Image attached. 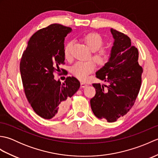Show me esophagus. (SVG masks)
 <instances>
[{
	"label": "esophagus",
	"mask_w": 158,
	"mask_h": 158,
	"mask_svg": "<svg viewBox=\"0 0 158 158\" xmlns=\"http://www.w3.org/2000/svg\"><path fill=\"white\" fill-rule=\"evenodd\" d=\"M87 85H87V83H83V82L81 83V88H85Z\"/></svg>",
	"instance_id": "34e87169"
}]
</instances>
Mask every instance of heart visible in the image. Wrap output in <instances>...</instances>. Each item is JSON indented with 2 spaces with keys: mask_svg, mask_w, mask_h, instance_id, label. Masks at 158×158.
Masks as SVG:
<instances>
[{
  "mask_svg": "<svg viewBox=\"0 0 158 158\" xmlns=\"http://www.w3.org/2000/svg\"><path fill=\"white\" fill-rule=\"evenodd\" d=\"M84 41L89 49L93 52V59L98 64L103 66L108 63L111 58L112 52L109 49H101L104 41L101 36L96 33H90L84 37ZM73 41H70L66 43L64 50V57L66 60L71 58V48ZM96 69V63L92 60L87 61L77 62L71 69L73 75L77 79L84 81L88 78L90 73Z\"/></svg>",
  "mask_w": 158,
  "mask_h": 158,
  "instance_id": "b5f03b06",
  "label": "heart"
}]
</instances>
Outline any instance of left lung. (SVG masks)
<instances>
[{
    "mask_svg": "<svg viewBox=\"0 0 158 158\" xmlns=\"http://www.w3.org/2000/svg\"><path fill=\"white\" fill-rule=\"evenodd\" d=\"M114 39L110 61L96 73L106 83H93L96 94L90 100L95 116L114 122L125 115L135 102L141 85L143 68L139 64V51L123 33L110 28Z\"/></svg>",
    "mask_w": 158,
    "mask_h": 158,
    "instance_id": "left-lung-1",
    "label": "left lung"
}]
</instances>
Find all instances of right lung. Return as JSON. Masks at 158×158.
Segmentation results:
<instances>
[{
  "instance_id": "obj_1",
  "label": "right lung",
  "mask_w": 158,
  "mask_h": 158,
  "mask_svg": "<svg viewBox=\"0 0 158 158\" xmlns=\"http://www.w3.org/2000/svg\"><path fill=\"white\" fill-rule=\"evenodd\" d=\"M71 31L72 28L58 23L39 30L30 39L20 61L26 98L35 112L45 119L64 114L70 98L80 87L75 77H68L61 83L53 74L64 64V38Z\"/></svg>"
}]
</instances>
